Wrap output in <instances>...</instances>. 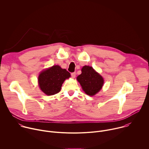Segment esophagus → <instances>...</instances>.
<instances>
[{
    "label": "esophagus",
    "mask_w": 149,
    "mask_h": 149,
    "mask_svg": "<svg viewBox=\"0 0 149 149\" xmlns=\"http://www.w3.org/2000/svg\"><path fill=\"white\" fill-rule=\"evenodd\" d=\"M75 76H76V72H75L71 73V77H72L73 78H74L75 77Z\"/></svg>",
    "instance_id": "esophagus-1"
}]
</instances>
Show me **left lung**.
Returning <instances> with one entry per match:
<instances>
[{
    "instance_id": "left-lung-1",
    "label": "left lung",
    "mask_w": 149,
    "mask_h": 149,
    "mask_svg": "<svg viewBox=\"0 0 149 149\" xmlns=\"http://www.w3.org/2000/svg\"><path fill=\"white\" fill-rule=\"evenodd\" d=\"M82 73L77 78L83 91L88 95L93 96L100 91L103 85L104 79L92 67L84 66Z\"/></svg>"
}]
</instances>
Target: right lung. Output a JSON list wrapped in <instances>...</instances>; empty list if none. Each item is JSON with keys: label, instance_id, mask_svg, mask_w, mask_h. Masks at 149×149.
I'll return each instance as SVG.
<instances>
[{"label": "right lung", "instance_id": "add662e5", "mask_svg": "<svg viewBox=\"0 0 149 149\" xmlns=\"http://www.w3.org/2000/svg\"><path fill=\"white\" fill-rule=\"evenodd\" d=\"M70 73L59 65H54L42 71L38 78L41 90L47 95L58 93L65 79L70 77Z\"/></svg>", "mask_w": 149, "mask_h": 149}]
</instances>
